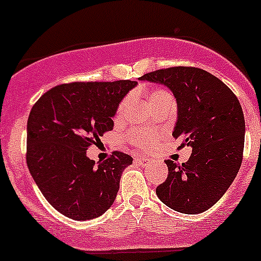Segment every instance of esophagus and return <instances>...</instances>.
<instances>
[{"instance_id":"1","label":"esophagus","mask_w":261,"mask_h":261,"mask_svg":"<svg viewBox=\"0 0 261 261\" xmlns=\"http://www.w3.org/2000/svg\"><path fill=\"white\" fill-rule=\"evenodd\" d=\"M135 161H136V162H137V163H140V165H145V163H146L147 159L141 158V156H137V158H135Z\"/></svg>"}]
</instances>
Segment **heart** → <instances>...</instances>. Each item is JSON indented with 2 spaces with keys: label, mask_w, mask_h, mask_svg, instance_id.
Here are the masks:
<instances>
[{
  "label": "heart",
  "mask_w": 261,
  "mask_h": 261,
  "mask_svg": "<svg viewBox=\"0 0 261 261\" xmlns=\"http://www.w3.org/2000/svg\"><path fill=\"white\" fill-rule=\"evenodd\" d=\"M147 99H149V102H150L151 106L156 105L159 102H163V100H167V99H172L171 94L166 91L163 89H155L149 91L147 94ZM126 105H128V99H124L121 100V103L119 105L116 110V119H121L126 110ZM128 141L130 144H133L135 146L140 147L142 150H146L149 147L151 146L153 144V140L149 136V133H146L142 129H136V130H132V132L128 135Z\"/></svg>",
  "instance_id": "b5f03b06"
}]
</instances>
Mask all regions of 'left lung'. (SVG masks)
I'll use <instances>...</instances> for the list:
<instances>
[{
    "label": "left lung",
    "mask_w": 261,
    "mask_h": 261,
    "mask_svg": "<svg viewBox=\"0 0 261 261\" xmlns=\"http://www.w3.org/2000/svg\"><path fill=\"white\" fill-rule=\"evenodd\" d=\"M140 80L171 90L177 103L172 136L192 147L186 163L166 161L167 179L156 196L180 213L208 211L229 190L243 159L246 125L238 98L220 78L193 66L159 69Z\"/></svg>",
    "instance_id": "8db88e82"
}]
</instances>
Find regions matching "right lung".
Listing matches in <instances>:
<instances>
[{"label":"right lung","instance_id":"add662e5","mask_svg":"<svg viewBox=\"0 0 261 261\" xmlns=\"http://www.w3.org/2000/svg\"><path fill=\"white\" fill-rule=\"evenodd\" d=\"M136 81L71 82L48 90L27 121V166L53 208L75 221L93 220L114 204L120 177L133 158L114 151L105 162L86 155L112 130L119 103Z\"/></svg>","mask_w":261,"mask_h":261}]
</instances>
